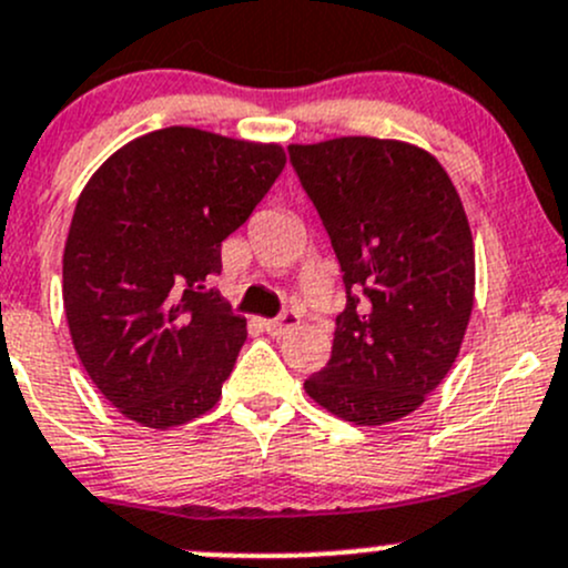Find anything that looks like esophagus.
Listing matches in <instances>:
<instances>
[{"mask_svg": "<svg viewBox=\"0 0 568 568\" xmlns=\"http://www.w3.org/2000/svg\"><path fill=\"white\" fill-rule=\"evenodd\" d=\"M296 324H300V313H296V310H283V313H280L277 318L264 321L266 332L272 334V337H280V334H285L288 329H294Z\"/></svg>", "mask_w": 568, "mask_h": 568, "instance_id": "1", "label": "esophagus"}]
</instances>
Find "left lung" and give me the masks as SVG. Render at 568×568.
I'll list each match as a JSON object with an SVG mask.
<instances>
[{
  "instance_id": "left-lung-1",
  "label": "left lung",
  "mask_w": 568,
  "mask_h": 568,
  "mask_svg": "<svg viewBox=\"0 0 568 568\" xmlns=\"http://www.w3.org/2000/svg\"><path fill=\"white\" fill-rule=\"evenodd\" d=\"M339 261L332 359L304 389L354 425L419 408L455 364L474 310V239L449 174L425 149L348 135L288 146Z\"/></svg>"
}]
</instances>
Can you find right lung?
Instances as JSON below:
<instances>
[{
  "label": "right lung",
  "mask_w": 568,
  "mask_h": 568,
  "mask_svg": "<svg viewBox=\"0 0 568 568\" xmlns=\"http://www.w3.org/2000/svg\"><path fill=\"white\" fill-rule=\"evenodd\" d=\"M283 169L277 143L165 128L87 182L64 244V315L83 369L128 419L169 429L220 399L247 321L206 283Z\"/></svg>",
  "instance_id": "1"
}]
</instances>
